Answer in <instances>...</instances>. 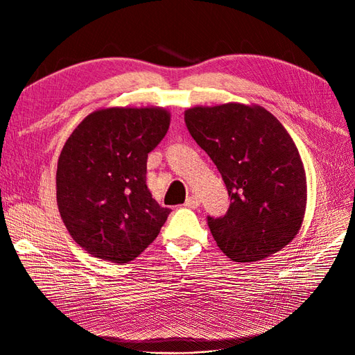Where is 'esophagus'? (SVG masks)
<instances>
[{"mask_svg": "<svg viewBox=\"0 0 355 355\" xmlns=\"http://www.w3.org/2000/svg\"><path fill=\"white\" fill-rule=\"evenodd\" d=\"M185 206L189 207V209H197L200 206V198L192 196V197H188L187 201H185Z\"/></svg>", "mask_w": 355, "mask_h": 355, "instance_id": "1", "label": "esophagus"}]
</instances>
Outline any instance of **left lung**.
I'll return each instance as SVG.
<instances>
[{"mask_svg":"<svg viewBox=\"0 0 355 355\" xmlns=\"http://www.w3.org/2000/svg\"><path fill=\"white\" fill-rule=\"evenodd\" d=\"M185 123L231 198L223 216H207L220 250L235 262L280 252L295 239L306 206L302 159L283 124L261 106L241 103L196 106Z\"/></svg>","mask_w":355,"mask_h":355,"instance_id":"obj_1","label":"left lung"}]
</instances>
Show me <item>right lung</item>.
Returning <instances> with one entry per match:
<instances>
[{
	"label": "right lung",
	"instance_id": "obj_1",
	"mask_svg": "<svg viewBox=\"0 0 355 355\" xmlns=\"http://www.w3.org/2000/svg\"><path fill=\"white\" fill-rule=\"evenodd\" d=\"M161 108H108L85 116L63 146L56 173L60 216L85 252L133 261L167 220L146 185L148 154L163 141Z\"/></svg>",
	"mask_w": 355,
	"mask_h": 355
}]
</instances>
